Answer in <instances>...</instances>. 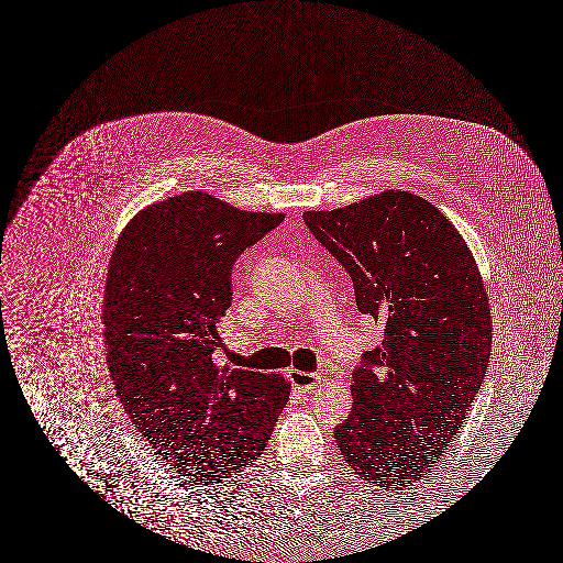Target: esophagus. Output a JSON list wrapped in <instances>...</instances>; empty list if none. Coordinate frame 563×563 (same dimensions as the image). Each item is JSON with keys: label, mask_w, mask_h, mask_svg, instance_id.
Instances as JSON below:
<instances>
[{"label": "esophagus", "mask_w": 563, "mask_h": 563, "mask_svg": "<svg viewBox=\"0 0 563 563\" xmlns=\"http://www.w3.org/2000/svg\"><path fill=\"white\" fill-rule=\"evenodd\" d=\"M289 378L297 393H310L313 388L322 387V380H324L320 374H308L301 369H291Z\"/></svg>", "instance_id": "1"}]
</instances>
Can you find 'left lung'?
<instances>
[{
	"instance_id": "1",
	"label": "left lung",
	"mask_w": 563,
	"mask_h": 563,
	"mask_svg": "<svg viewBox=\"0 0 563 563\" xmlns=\"http://www.w3.org/2000/svg\"><path fill=\"white\" fill-rule=\"evenodd\" d=\"M303 220L350 272L357 310L387 330L353 372L336 445L362 481L413 486L451 446L488 369L493 320L478 264L445 213L401 189Z\"/></svg>"
}]
</instances>
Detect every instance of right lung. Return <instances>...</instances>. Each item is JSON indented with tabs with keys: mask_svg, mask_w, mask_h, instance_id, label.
Instances as JSON below:
<instances>
[{
	"mask_svg": "<svg viewBox=\"0 0 563 563\" xmlns=\"http://www.w3.org/2000/svg\"><path fill=\"white\" fill-rule=\"evenodd\" d=\"M285 213L203 191L155 201L122 229L103 289L118 399L155 455L194 483H224L262 455L291 383L213 362L234 260Z\"/></svg>",
	"mask_w": 563,
	"mask_h": 563,
	"instance_id": "add662e5",
	"label": "right lung"
}]
</instances>
